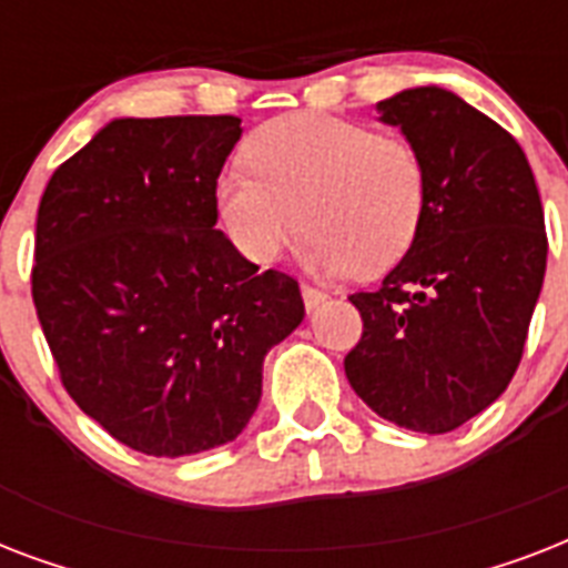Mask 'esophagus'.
<instances>
[{
  "instance_id": "obj_1",
  "label": "esophagus",
  "mask_w": 568,
  "mask_h": 568,
  "mask_svg": "<svg viewBox=\"0 0 568 568\" xmlns=\"http://www.w3.org/2000/svg\"><path fill=\"white\" fill-rule=\"evenodd\" d=\"M301 294H303V303H306V310H315V306H321V303L329 297L324 288H315V285H310V283L301 285Z\"/></svg>"
}]
</instances>
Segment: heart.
<instances>
[{
    "label": "heart",
    "instance_id": "heart-1",
    "mask_svg": "<svg viewBox=\"0 0 568 568\" xmlns=\"http://www.w3.org/2000/svg\"><path fill=\"white\" fill-rule=\"evenodd\" d=\"M246 168L214 182V205L241 256L267 265L306 226V258L324 274L377 276L418 239L427 162L406 135L303 111L258 126Z\"/></svg>",
    "mask_w": 568,
    "mask_h": 568
}]
</instances>
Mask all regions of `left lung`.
I'll return each instance as SVG.
<instances>
[{"label": "left lung", "instance_id": "1", "mask_svg": "<svg viewBox=\"0 0 568 568\" xmlns=\"http://www.w3.org/2000/svg\"><path fill=\"white\" fill-rule=\"evenodd\" d=\"M427 162L418 239L374 292L351 294L363 338L351 386L397 427L448 433L510 386L546 276L542 200L516 138L457 93L383 100Z\"/></svg>", "mask_w": 568, "mask_h": 568}]
</instances>
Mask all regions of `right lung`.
Here are the masks:
<instances>
[{
	"label": "right lung",
	"mask_w": 568,
	"mask_h": 568,
	"mask_svg": "<svg viewBox=\"0 0 568 568\" xmlns=\"http://www.w3.org/2000/svg\"><path fill=\"white\" fill-rule=\"evenodd\" d=\"M241 118L114 120L40 196L31 297L67 395L150 457L226 445L262 363L303 321L297 280L258 271L217 223Z\"/></svg>",
	"instance_id": "right-lung-1"
}]
</instances>
